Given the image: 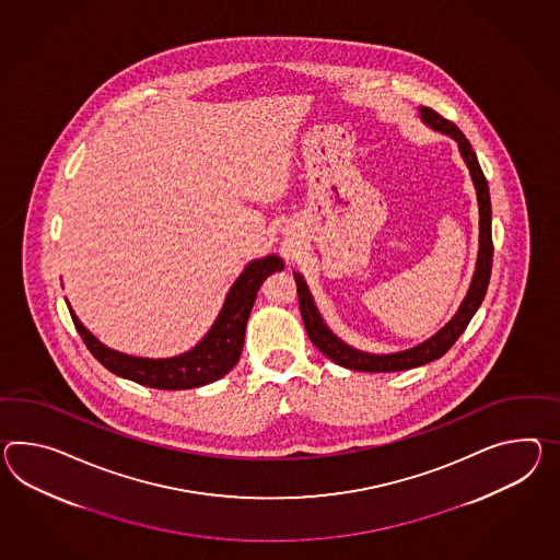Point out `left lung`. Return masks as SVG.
<instances>
[{
	"label": "left lung",
	"mask_w": 560,
	"mask_h": 560,
	"mask_svg": "<svg viewBox=\"0 0 560 560\" xmlns=\"http://www.w3.org/2000/svg\"><path fill=\"white\" fill-rule=\"evenodd\" d=\"M421 119L424 124L431 125L436 131L447 133L453 137L459 145V151L464 155L465 164L469 167V174L474 179V186L478 191L479 205V253L478 265H476V273L471 287L465 295L464 303L459 307V312L451 319L450 324L443 329H439L431 340L423 341L410 350L405 352H396V354H366L350 348L348 343L338 340L328 326L324 324L322 315L315 310L312 293L305 285L303 277L300 273L293 275L295 283H298V295H300V312L303 317V324L307 329L310 340L314 341L315 348L322 354L328 355L329 360H334L336 364H340L343 369L358 370V372H398V370L417 369L433 362L436 358L445 354L451 346L457 341V338L464 334L467 324L471 322V317L478 312L481 301L486 298V291L490 285L491 260H493V243H491V202L490 188H488V179L483 176L481 167H479L478 155L471 148V143L467 141V137L462 133V129L455 124H451L450 119L441 117L436 110L431 107H421Z\"/></svg>",
	"instance_id": "1"
}]
</instances>
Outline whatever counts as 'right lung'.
I'll use <instances>...</instances> for the list:
<instances>
[{
  "mask_svg": "<svg viewBox=\"0 0 560 560\" xmlns=\"http://www.w3.org/2000/svg\"><path fill=\"white\" fill-rule=\"evenodd\" d=\"M283 267H285L283 260L275 255L253 260L232 285L219 319L206 334L205 340L190 352L176 358L150 360V358H136V355L115 352L107 346H103L89 329L82 326L69 305L70 317L74 322V328L81 334L82 341L91 350V354L95 355L96 360L113 374L143 386L162 388V390L196 388V386L219 381L234 369V364L238 362L243 352L246 322L253 310V303L257 300V291L269 275L283 271Z\"/></svg>",
  "mask_w": 560,
  "mask_h": 560,
  "instance_id": "add662e5",
  "label": "right lung"
}]
</instances>
